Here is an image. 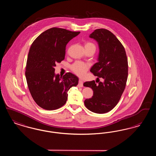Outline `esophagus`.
<instances>
[{
	"label": "esophagus",
	"instance_id": "34e87169",
	"mask_svg": "<svg viewBox=\"0 0 156 156\" xmlns=\"http://www.w3.org/2000/svg\"><path fill=\"white\" fill-rule=\"evenodd\" d=\"M78 87L79 88H81V87H83V81H82L81 80H79V83H78Z\"/></svg>",
	"mask_w": 156,
	"mask_h": 156
}]
</instances>
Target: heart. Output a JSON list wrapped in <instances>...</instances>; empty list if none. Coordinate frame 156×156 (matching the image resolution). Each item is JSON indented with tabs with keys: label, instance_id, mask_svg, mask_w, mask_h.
Wrapping results in <instances>:
<instances>
[{
	"label": "heart",
	"instance_id": "obj_1",
	"mask_svg": "<svg viewBox=\"0 0 156 156\" xmlns=\"http://www.w3.org/2000/svg\"><path fill=\"white\" fill-rule=\"evenodd\" d=\"M85 47H94L95 48V45L92 44V43H87L85 45ZM88 68V67L86 64L80 61H77L75 62L74 64L71 66L72 71L75 74H76L80 76H83L85 74L86 71H87Z\"/></svg>",
	"mask_w": 156,
	"mask_h": 156
}]
</instances>
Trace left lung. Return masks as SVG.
Segmentation results:
<instances>
[{"mask_svg": "<svg viewBox=\"0 0 156 156\" xmlns=\"http://www.w3.org/2000/svg\"><path fill=\"white\" fill-rule=\"evenodd\" d=\"M89 37L97 41L99 46L98 62L90 71L104 82H85L83 86L91 88L94 94L84 101L88 109L96 113L111 111L118 104L126 87L128 62L124 47L110 31L100 29Z\"/></svg>", "mask_w": 156, "mask_h": 156, "instance_id": "1", "label": "left lung"}]
</instances>
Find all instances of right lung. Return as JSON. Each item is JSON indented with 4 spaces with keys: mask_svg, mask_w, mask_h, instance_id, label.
<instances>
[{
    "mask_svg": "<svg viewBox=\"0 0 156 156\" xmlns=\"http://www.w3.org/2000/svg\"><path fill=\"white\" fill-rule=\"evenodd\" d=\"M80 33L53 27L39 35L30 47L26 78L31 97L44 109L55 110L64 105L68 90L78 83L76 75L67 73L59 76L54 67L64 59L67 43Z\"/></svg>",
    "mask_w": 156,
    "mask_h": 156,
    "instance_id": "1",
    "label": "right lung"
}]
</instances>
